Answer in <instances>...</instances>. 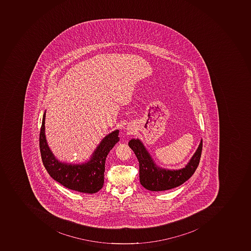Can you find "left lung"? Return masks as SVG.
Returning <instances> with one entry per match:
<instances>
[{"instance_id": "obj_1", "label": "left lung", "mask_w": 251, "mask_h": 251, "mask_svg": "<svg viewBox=\"0 0 251 251\" xmlns=\"http://www.w3.org/2000/svg\"><path fill=\"white\" fill-rule=\"evenodd\" d=\"M139 162V178L141 185L152 192H160L176 188L187 181L196 172L202 153V141L185 168L179 170H165L154 164L146 148L139 140L128 142Z\"/></svg>"}]
</instances>
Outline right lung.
<instances>
[{
  "label": "right lung",
  "mask_w": 251,
  "mask_h": 251,
  "mask_svg": "<svg viewBox=\"0 0 251 251\" xmlns=\"http://www.w3.org/2000/svg\"><path fill=\"white\" fill-rule=\"evenodd\" d=\"M45 121V113L39 141L43 164L49 175L68 189L89 194L99 192L103 186L105 159L112 148L119 141V131H114L101 141L89 162L73 165L59 162L55 158L47 144Z\"/></svg>",
  "instance_id": "right-lung-1"
}]
</instances>
